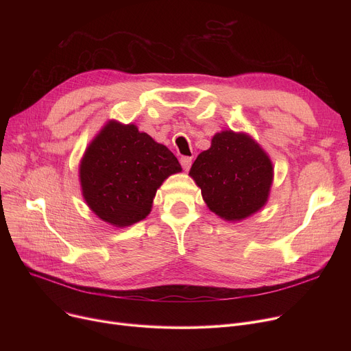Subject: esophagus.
I'll return each mask as SVG.
<instances>
[{
	"label": "esophagus",
	"mask_w": 351,
	"mask_h": 351,
	"mask_svg": "<svg viewBox=\"0 0 351 351\" xmlns=\"http://www.w3.org/2000/svg\"><path fill=\"white\" fill-rule=\"evenodd\" d=\"M180 165H182L183 169L189 171L191 169V165H192V158L191 156H182L180 158Z\"/></svg>",
	"instance_id": "34e87169"
}]
</instances>
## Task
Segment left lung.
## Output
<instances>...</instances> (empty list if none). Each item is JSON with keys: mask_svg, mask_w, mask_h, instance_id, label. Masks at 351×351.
<instances>
[{"mask_svg": "<svg viewBox=\"0 0 351 351\" xmlns=\"http://www.w3.org/2000/svg\"><path fill=\"white\" fill-rule=\"evenodd\" d=\"M189 175L208 208L225 220H242L261 210L269 199L273 165L247 134L222 131L199 154Z\"/></svg>", "mask_w": 351, "mask_h": 351, "instance_id": "left-lung-1", "label": "left lung"}]
</instances>
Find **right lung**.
<instances>
[{"instance_id": "1", "label": "right lung", "mask_w": 351, "mask_h": 351, "mask_svg": "<svg viewBox=\"0 0 351 351\" xmlns=\"http://www.w3.org/2000/svg\"><path fill=\"white\" fill-rule=\"evenodd\" d=\"M180 171L176 156L165 145L132 123L109 121L81 160L82 196L104 222L131 226L151 213L163 180Z\"/></svg>"}]
</instances>
